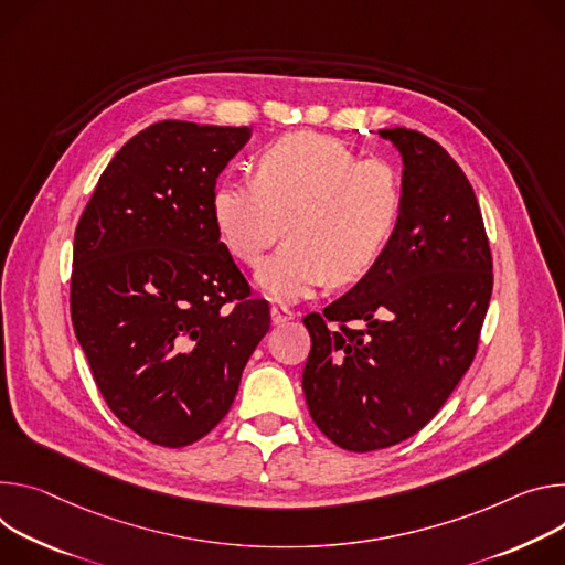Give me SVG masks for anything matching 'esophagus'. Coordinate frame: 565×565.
Masks as SVG:
<instances>
[{"instance_id":"1","label":"esophagus","mask_w":565,"mask_h":565,"mask_svg":"<svg viewBox=\"0 0 565 565\" xmlns=\"http://www.w3.org/2000/svg\"><path fill=\"white\" fill-rule=\"evenodd\" d=\"M291 319H294V311L289 307H285V305H274L271 307V323L274 326H282Z\"/></svg>"}]
</instances>
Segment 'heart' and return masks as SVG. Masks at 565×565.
I'll list each match as a JSON object with an SVG mask.
<instances>
[{"instance_id": "1", "label": "heart", "mask_w": 565, "mask_h": 565, "mask_svg": "<svg viewBox=\"0 0 565 565\" xmlns=\"http://www.w3.org/2000/svg\"><path fill=\"white\" fill-rule=\"evenodd\" d=\"M211 215L228 254L256 267L285 231L289 239L260 267L258 287L298 300L350 285L384 256L402 215V181L384 159H356L339 139L296 132L269 143L256 177L220 179Z\"/></svg>"}]
</instances>
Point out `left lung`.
<instances>
[{"label":"left lung","mask_w":565,"mask_h":565,"mask_svg":"<svg viewBox=\"0 0 565 565\" xmlns=\"http://www.w3.org/2000/svg\"><path fill=\"white\" fill-rule=\"evenodd\" d=\"M402 157V215L384 256L307 315L302 391L334 445L365 454L426 426L469 370L493 274L473 188L422 132L380 130Z\"/></svg>","instance_id":"obj_1"}]
</instances>
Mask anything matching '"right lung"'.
I'll list each match as a JSON object with an SVG mask.
<instances>
[{
	"mask_svg": "<svg viewBox=\"0 0 565 565\" xmlns=\"http://www.w3.org/2000/svg\"><path fill=\"white\" fill-rule=\"evenodd\" d=\"M248 139L246 125H150L114 154L76 226L74 332L111 413L161 447L220 424L269 330L211 215Z\"/></svg>",
	"mask_w": 565,
	"mask_h": 565,
	"instance_id": "right-lung-1",
	"label": "right lung"
}]
</instances>
